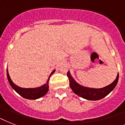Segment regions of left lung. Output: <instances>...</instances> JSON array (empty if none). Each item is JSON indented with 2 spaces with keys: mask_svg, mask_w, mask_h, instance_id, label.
Wrapping results in <instances>:
<instances>
[{
  "mask_svg": "<svg viewBox=\"0 0 125 125\" xmlns=\"http://www.w3.org/2000/svg\"><path fill=\"white\" fill-rule=\"evenodd\" d=\"M67 76L69 80V85L73 92L79 97L89 101H98L107 96L114 89L119 80V74H117L115 80L110 84L101 88H92L77 83L71 76L69 71L67 72Z\"/></svg>",
  "mask_w": 125,
  "mask_h": 125,
  "instance_id": "8db88e82",
  "label": "left lung"
}]
</instances>
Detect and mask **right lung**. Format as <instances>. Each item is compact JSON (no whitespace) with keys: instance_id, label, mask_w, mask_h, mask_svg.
<instances>
[{"instance_id":"obj_1","label":"right lung","mask_w":125,"mask_h":125,"mask_svg":"<svg viewBox=\"0 0 125 125\" xmlns=\"http://www.w3.org/2000/svg\"><path fill=\"white\" fill-rule=\"evenodd\" d=\"M55 71L56 70H54L51 73V74L49 75V79L47 80V82L45 84H43V85H42L40 87H34V88H24V87H21L18 86V85H15L12 82V80H11L10 76L9 75L8 69H7V77H8V82L11 86V87L14 89L15 91H16L17 93L19 94L21 97H22L24 99L35 100V99H40V98L43 97L44 95L47 94V93L49 91V78H50L51 75L55 72Z\"/></svg>"}]
</instances>
